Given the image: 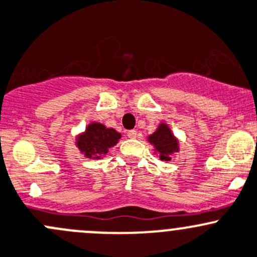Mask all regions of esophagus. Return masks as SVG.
<instances>
[{"label":"esophagus","instance_id":"esophagus-1","mask_svg":"<svg viewBox=\"0 0 257 257\" xmlns=\"http://www.w3.org/2000/svg\"><path fill=\"white\" fill-rule=\"evenodd\" d=\"M127 137L128 139H136L137 137L136 130H130V131H127Z\"/></svg>","mask_w":257,"mask_h":257}]
</instances>
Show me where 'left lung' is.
I'll use <instances>...</instances> for the list:
<instances>
[{"instance_id":"1","label":"left lung","mask_w":257,"mask_h":257,"mask_svg":"<svg viewBox=\"0 0 257 257\" xmlns=\"http://www.w3.org/2000/svg\"><path fill=\"white\" fill-rule=\"evenodd\" d=\"M147 141L152 145L155 155H157L161 161H171L172 156L181 150L179 140L166 122H161L153 134L148 135Z\"/></svg>"}]
</instances>
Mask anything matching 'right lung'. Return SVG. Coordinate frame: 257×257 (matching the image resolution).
<instances>
[{
	"mask_svg": "<svg viewBox=\"0 0 257 257\" xmlns=\"http://www.w3.org/2000/svg\"><path fill=\"white\" fill-rule=\"evenodd\" d=\"M121 139L120 132L115 128H109L104 123L92 121L75 137V146L91 160H100L109 152V148L113 147Z\"/></svg>",
	"mask_w": 257,
	"mask_h": 257,
	"instance_id": "obj_1",
	"label": "right lung"
}]
</instances>
